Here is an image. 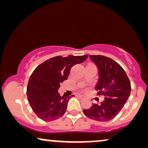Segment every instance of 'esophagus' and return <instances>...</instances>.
<instances>
[{
    "instance_id": "34e87169",
    "label": "esophagus",
    "mask_w": 148,
    "mask_h": 148,
    "mask_svg": "<svg viewBox=\"0 0 148 148\" xmlns=\"http://www.w3.org/2000/svg\"><path fill=\"white\" fill-rule=\"evenodd\" d=\"M76 96L79 97V98H84V96H82V95H80V94H77Z\"/></svg>"
}]
</instances>
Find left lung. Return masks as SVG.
<instances>
[{
    "instance_id": "left-lung-1",
    "label": "left lung",
    "mask_w": 148,
    "mask_h": 148,
    "mask_svg": "<svg viewBox=\"0 0 148 148\" xmlns=\"http://www.w3.org/2000/svg\"><path fill=\"white\" fill-rule=\"evenodd\" d=\"M98 69L96 90L104 96L100 104H94L84 113L92 120L107 122L114 119L124 106L131 92V83L125 70L111 58L102 55H90Z\"/></svg>"
}]
</instances>
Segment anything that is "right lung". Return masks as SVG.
Wrapping results in <instances>:
<instances>
[{
	"instance_id": "1",
	"label": "right lung",
	"mask_w": 148,
	"mask_h": 148,
	"mask_svg": "<svg viewBox=\"0 0 148 148\" xmlns=\"http://www.w3.org/2000/svg\"><path fill=\"white\" fill-rule=\"evenodd\" d=\"M88 55L50 58L35 69L27 87V100L35 114L46 122L63 116L71 96L61 97L58 90L60 84L67 79L71 69L84 62Z\"/></svg>"
}]
</instances>
